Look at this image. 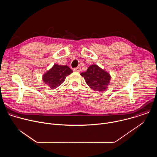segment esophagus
Masks as SVG:
<instances>
[{
  "mask_svg": "<svg viewBox=\"0 0 157 157\" xmlns=\"http://www.w3.org/2000/svg\"><path fill=\"white\" fill-rule=\"evenodd\" d=\"M73 71H76V72H80V71H81V70L80 67H77V68L73 69Z\"/></svg>",
  "mask_w": 157,
  "mask_h": 157,
  "instance_id": "34e87169",
  "label": "esophagus"
}]
</instances>
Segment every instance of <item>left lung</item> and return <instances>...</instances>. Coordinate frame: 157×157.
I'll return each mask as SVG.
<instances>
[{
  "label": "left lung",
  "mask_w": 157,
  "mask_h": 157,
  "mask_svg": "<svg viewBox=\"0 0 157 157\" xmlns=\"http://www.w3.org/2000/svg\"><path fill=\"white\" fill-rule=\"evenodd\" d=\"M81 75L84 78L86 84L94 91L102 92L105 91L110 81L109 73L101 69L96 64L91 65Z\"/></svg>",
  "instance_id": "left-lung-1"
}]
</instances>
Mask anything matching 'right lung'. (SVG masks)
I'll return each instance as SVG.
<instances>
[{
	"label": "right lung",
	"instance_id": "add662e5",
	"mask_svg": "<svg viewBox=\"0 0 157 157\" xmlns=\"http://www.w3.org/2000/svg\"><path fill=\"white\" fill-rule=\"evenodd\" d=\"M73 73V71L66 65H59L55 64L52 68L44 73L43 80L51 89H53L60 86L68 76Z\"/></svg>",
	"mask_w": 157,
	"mask_h": 157
}]
</instances>
